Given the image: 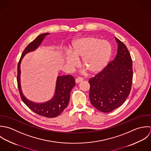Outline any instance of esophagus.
<instances>
[{
    "mask_svg": "<svg viewBox=\"0 0 151 151\" xmlns=\"http://www.w3.org/2000/svg\"><path fill=\"white\" fill-rule=\"evenodd\" d=\"M83 80V79L82 78L79 77V78H76V79H75V82H76V83H78L82 82Z\"/></svg>",
    "mask_w": 151,
    "mask_h": 151,
    "instance_id": "34e87169",
    "label": "esophagus"
}]
</instances>
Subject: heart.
I'll use <instances>...</instances> for the list:
<instances>
[{
	"instance_id": "obj_1",
	"label": "heart",
	"mask_w": 151,
	"mask_h": 151,
	"mask_svg": "<svg viewBox=\"0 0 151 151\" xmlns=\"http://www.w3.org/2000/svg\"><path fill=\"white\" fill-rule=\"evenodd\" d=\"M112 53L111 44L106 40L94 36L79 38L75 40L70 52L66 55L65 61L70 67H75L76 59L81 58V64L91 74L101 71L108 64Z\"/></svg>"
}]
</instances>
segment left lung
<instances>
[{"label":"left lung","mask_w":151,"mask_h":151,"mask_svg":"<svg viewBox=\"0 0 151 151\" xmlns=\"http://www.w3.org/2000/svg\"><path fill=\"white\" fill-rule=\"evenodd\" d=\"M117 54L101 72L89 81L91 103L98 110L109 113L121 106L128 96L132 82V60L125 45L115 37Z\"/></svg>","instance_id":"obj_1"}]
</instances>
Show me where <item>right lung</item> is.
Segmentation results:
<instances>
[{
	"label": "right lung",
	"mask_w": 151,
	"mask_h": 151,
	"mask_svg": "<svg viewBox=\"0 0 151 151\" xmlns=\"http://www.w3.org/2000/svg\"><path fill=\"white\" fill-rule=\"evenodd\" d=\"M49 33H43L39 35L34 41L26 47L17 65V85L20 97L25 104L36 114L48 117L54 118L59 116L68 106L72 89L75 86V78L70 75L58 76L56 82L55 94L50 100L42 103H37L28 100L23 94L20 85V64L24 56L28 52L35 51L41 44L46 35Z\"/></svg>",
	"instance_id": "right-lung-1"
}]
</instances>
